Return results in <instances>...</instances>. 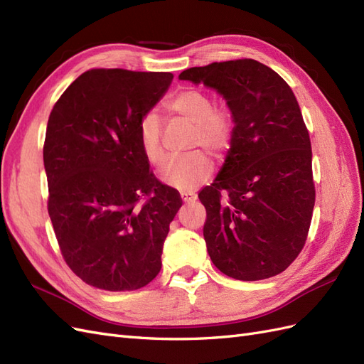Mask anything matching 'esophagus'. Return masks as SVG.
<instances>
[{
    "mask_svg": "<svg viewBox=\"0 0 364 364\" xmlns=\"http://www.w3.org/2000/svg\"><path fill=\"white\" fill-rule=\"evenodd\" d=\"M181 197L185 203H194L197 200V196L193 193H182Z\"/></svg>",
    "mask_w": 364,
    "mask_h": 364,
    "instance_id": "obj_1",
    "label": "esophagus"
}]
</instances>
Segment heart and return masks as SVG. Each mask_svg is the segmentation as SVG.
<instances>
[{"label":"heart","mask_w":364,"mask_h":364,"mask_svg":"<svg viewBox=\"0 0 364 364\" xmlns=\"http://www.w3.org/2000/svg\"><path fill=\"white\" fill-rule=\"evenodd\" d=\"M168 111L193 126L188 147H203L211 155L220 158L232 142V115L226 107H214L211 95L200 90H183L167 102ZM138 139L142 155L159 165L165 159L162 147V123L155 111L141 117ZM213 174V162L205 153L196 150L183 156L170 159L159 171L161 181L179 191H193L206 182Z\"/></svg>","instance_id":"1"}]
</instances>
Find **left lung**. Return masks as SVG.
<instances>
[{
  "label": "left lung",
  "mask_w": 364,
  "mask_h": 364,
  "mask_svg": "<svg viewBox=\"0 0 364 364\" xmlns=\"http://www.w3.org/2000/svg\"><path fill=\"white\" fill-rule=\"evenodd\" d=\"M225 98L234 135L223 167L199 199L214 266L240 281L272 278L299 255L314 208L311 142L282 77L253 59L179 74Z\"/></svg>",
  "instance_id": "8db88e82"
}]
</instances>
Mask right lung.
I'll use <instances>...</instances> for the list:
<instances>
[{
	"mask_svg": "<svg viewBox=\"0 0 364 364\" xmlns=\"http://www.w3.org/2000/svg\"><path fill=\"white\" fill-rule=\"evenodd\" d=\"M171 80V73L91 70L50 114L43 144L48 214L65 261L95 289L138 290L161 270L182 200L150 171L138 124ZM142 196L148 200L139 204Z\"/></svg>",
	"mask_w": 364,
	"mask_h": 364,
	"instance_id": "add662e5",
	"label": "right lung"
}]
</instances>
